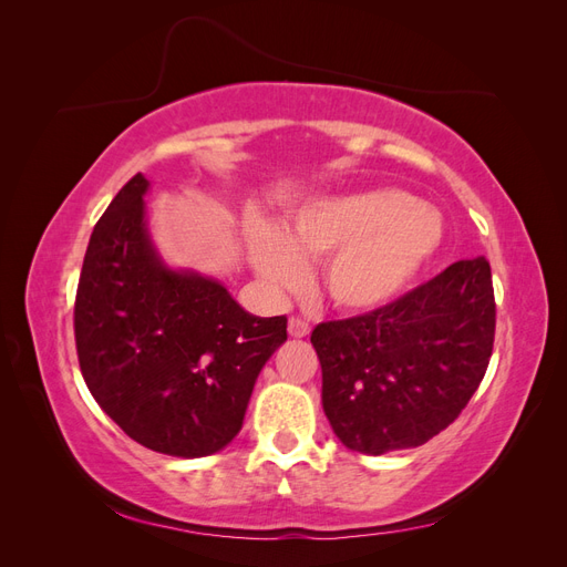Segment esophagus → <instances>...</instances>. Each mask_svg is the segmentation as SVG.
<instances>
[{
	"label": "esophagus",
	"instance_id": "34e87169",
	"mask_svg": "<svg viewBox=\"0 0 567 567\" xmlns=\"http://www.w3.org/2000/svg\"><path fill=\"white\" fill-rule=\"evenodd\" d=\"M288 336H290V338H305V336H310V323H307V321L300 319V317H290V319H288Z\"/></svg>",
	"mask_w": 567,
	"mask_h": 567
}]
</instances>
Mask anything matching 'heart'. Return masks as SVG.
I'll use <instances>...</instances> for the list:
<instances>
[{
    "label": "heart",
    "mask_w": 567,
    "mask_h": 567,
    "mask_svg": "<svg viewBox=\"0 0 567 567\" xmlns=\"http://www.w3.org/2000/svg\"><path fill=\"white\" fill-rule=\"evenodd\" d=\"M444 244V219L400 188L312 196L271 229L248 234L250 265L271 290L305 279V262L323 260V293L342 312L383 310L414 284Z\"/></svg>",
    "instance_id": "1"
}]
</instances>
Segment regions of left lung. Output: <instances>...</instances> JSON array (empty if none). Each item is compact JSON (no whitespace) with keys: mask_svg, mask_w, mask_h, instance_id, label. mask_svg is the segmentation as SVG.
<instances>
[{"mask_svg":"<svg viewBox=\"0 0 567 567\" xmlns=\"http://www.w3.org/2000/svg\"><path fill=\"white\" fill-rule=\"evenodd\" d=\"M321 404L348 450L381 456L425 444L468 404L494 342L483 255L450 265L383 310L319 323Z\"/></svg>","mask_w":567,"mask_h":567,"instance_id":"1","label":"left lung"}]
</instances>
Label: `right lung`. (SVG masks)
Wrapping results in <instances>:
<instances>
[{
    "label": "right lung",
    "instance_id": "add662e5",
    "mask_svg": "<svg viewBox=\"0 0 567 567\" xmlns=\"http://www.w3.org/2000/svg\"><path fill=\"white\" fill-rule=\"evenodd\" d=\"M151 182L134 175L96 221L84 252L75 346L92 398L144 447L210 456L238 435L286 317H255L227 286L169 267L153 244Z\"/></svg>",
    "mask_w": 567,
    "mask_h": 567
}]
</instances>
